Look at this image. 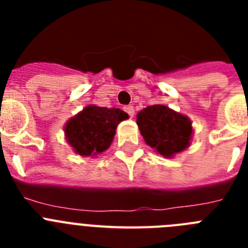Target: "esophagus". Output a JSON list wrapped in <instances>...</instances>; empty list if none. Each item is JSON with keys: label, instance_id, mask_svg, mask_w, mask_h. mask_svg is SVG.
<instances>
[{"label": "esophagus", "instance_id": "obj_1", "mask_svg": "<svg viewBox=\"0 0 248 248\" xmlns=\"http://www.w3.org/2000/svg\"><path fill=\"white\" fill-rule=\"evenodd\" d=\"M124 110L126 111V113L130 115V117H134V107L133 105H126V107H124Z\"/></svg>", "mask_w": 248, "mask_h": 248}]
</instances>
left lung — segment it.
<instances>
[{"instance_id": "1", "label": "left lung", "mask_w": 248, "mask_h": 248, "mask_svg": "<svg viewBox=\"0 0 248 248\" xmlns=\"http://www.w3.org/2000/svg\"><path fill=\"white\" fill-rule=\"evenodd\" d=\"M137 124L145 143L164 157H174L191 144V120L164 104L149 105L140 110Z\"/></svg>"}]
</instances>
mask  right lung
I'll return each mask as SVG.
<instances>
[{
	"label": "right lung",
	"mask_w": 248,
	"mask_h": 248,
	"mask_svg": "<svg viewBox=\"0 0 248 248\" xmlns=\"http://www.w3.org/2000/svg\"><path fill=\"white\" fill-rule=\"evenodd\" d=\"M128 118L122 109L87 105L64 124L65 140L80 156H97L110 146L118 124Z\"/></svg>",
	"instance_id": "right-lung-1"
}]
</instances>
